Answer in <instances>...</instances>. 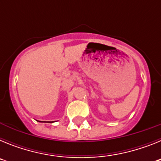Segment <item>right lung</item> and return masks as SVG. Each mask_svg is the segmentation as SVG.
I'll list each match as a JSON object with an SVG mask.
<instances>
[{
  "label": "right lung",
  "mask_w": 161,
  "mask_h": 161,
  "mask_svg": "<svg viewBox=\"0 0 161 161\" xmlns=\"http://www.w3.org/2000/svg\"><path fill=\"white\" fill-rule=\"evenodd\" d=\"M45 123H53V122H45Z\"/></svg>",
  "instance_id": "obj_1"
}]
</instances>
